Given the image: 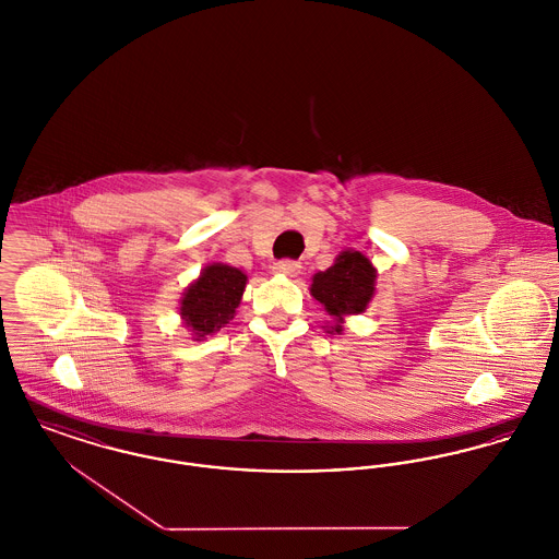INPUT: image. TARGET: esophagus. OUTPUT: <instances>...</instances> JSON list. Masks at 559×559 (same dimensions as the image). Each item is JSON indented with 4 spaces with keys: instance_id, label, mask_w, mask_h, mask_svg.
<instances>
[{
    "instance_id": "34e87169",
    "label": "esophagus",
    "mask_w": 559,
    "mask_h": 559,
    "mask_svg": "<svg viewBox=\"0 0 559 559\" xmlns=\"http://www.w3.org/2000/svg\"><path fill=\"white\" fill-rule=\"evenodd\" d=\"M299 262L296 260H278V262H274L272 265V270L274 272H278V274H285V276H297L299 274Z\"/></svg>"
}]
</instances>
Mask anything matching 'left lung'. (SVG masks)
<instances>
[{"label": "left lung", "mask_w": 559, "mask_h": 559, "mask_svg": "<svg viewBox=\"0 0 559 559\" xmlns=\"http://www.w3.org/2000/svg\"><path fill=\"white\" fill-rule=\"evenodd\" d=\"M376 270L359 251H344L325 272L314 274L310 294L319 299L331 317L337 319L335 331H342L346 314H361L373 297Z\"/></svg>", "instance_id": "8db88e82"}]
</instances>
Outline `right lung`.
Wrapping results in <instances>:
<instances>
[{"label": "right lung", "mask_w": 559, "mask_h": 559, "mask_svg": "<svg viewBox=\"0 0 559 559\" xmlns=\"http://www.w3.org/2000/svg\"><path fill=\"white\" fill-rule=\"evenodd\" d=\"M247 276L224 263L206 265L197 283L181 299V317L194 335L204 337L226 328L234 319Z\"/></svg>", "instance_id": "add662e5"}]
</instances>
